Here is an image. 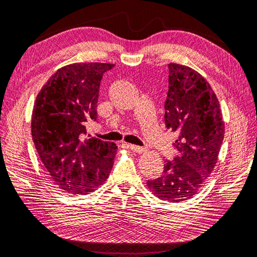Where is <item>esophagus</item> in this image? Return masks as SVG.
<instances>
[{"mask_svg":"<svg viewBox=\"0 0 257 257\" xmlns=\"http://www.w3.org/2000/svg\"><path fill=\"white\" fill-rule=\"evenodd\" d=\"M127 147L132 151H134V153L141 154V153H145V151H146V148H142V147H139V146H136V145H128Z\"/></svg>","mask_w":257,"mask_h":257,"instance_id":"34e87169","label":"esophagus"}]
</instances>
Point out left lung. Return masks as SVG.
<instances>
[{"mask_svg": "<svg viewBox=\"0 0 257 257\" xmlns=\"http://www.w3.org/2000/svg\"><path fill=\"white\" fill-rule=\"evenodd\" d=\"M165 125L178 132V156L166 161L159 178L147 182L163 200L183 201L199 190L216 165L224 139L220 103L208 82L188 66L168 64Z\"/></svg>", "mask_w": 257, "mask_h": 257, "instance_id": "1", "label": "left lung"}]
</instances>
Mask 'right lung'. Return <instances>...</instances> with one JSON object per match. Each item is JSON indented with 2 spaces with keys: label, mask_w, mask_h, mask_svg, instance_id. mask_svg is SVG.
Returning <instances> with one entry per match:
<instances>
[{
  "label": "right lung",
  "mask_w": 257,
  "mask_h": 257,
  "mask_svg": "<svg viewBox=\"0 0 257 257\" xmlns=\"http://www.w3.org/2000/svg\"><path fill=\"white\" fill-rule=\"evenodd\" d=\"M113 64L75 62L61 67L42 87L32 113V137L50 178L67 195H87L108 179L117 146L83 140L96 119L100 82Z\"/></svg>",
  "instance_id": "right-lung-1"
}]
</instances>
